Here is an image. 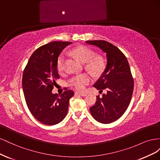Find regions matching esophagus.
I'll return each mask as SVG.
<instances>
[{
    "instance_id": "esophagus-1",
    "label": "esophagus",
    "mask_w": 160,
    "mask_h": 160,
    "mask_svg": "<svg viewBox=\"0 0 160 160\" xmlns=\"http://www.w3.org/2000/svg\"><path fill=\"white\" fill-rule=\"evenodd\" d=\"M75 95H79V96H86V95H87L86 93H79V92H75Z\"/></svg>"
}]
</instances>
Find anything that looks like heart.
<instances>
[{"mask_svg":"<svg viewBox=\"0 0 160 160\" xmlns=\"http://www.w3.org/2000/svg\"><path fill=\"white\" fill-rule=\"evenodd\" d=\"M70 53L81 62H86V68L93 74L98 75L103 71L105 67L103 59L100 56H93V52L88 47L83 46L75 47L70 51ZM65 62V55L62 53L57 60V69L59 72L64 71ZM91 81V77L89 74L81 73L71 77L68 81V85L77 91H83Z\"/></svg>","mask_w":160,"mask_h":160,"instance_id":"obj_1","label":"heart"}]
</instances>
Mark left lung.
<instances>
[{"label": "left lung", "mask_w": 160, "mask_h": 160, "mask_svg": "<svg viewBox=\"0 0 160 160\" xmlns=\"http://www.w3.org/2000/svg\"><path fill=\"white\" fill-rule=\"evenodd\" d=\"M106 53L107 66L93 87L101 92L107 91L89 108L93 118L102 123H110L122 117L132 99L134 82L126 57L117 47L105 41H88Z\"/></svg>", "instance_id": "8db88e82"}]
</instances>
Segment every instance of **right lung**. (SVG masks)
<instances>
[{
    "label": "right lung",
    "instance_id": "obj_1",
    "mask_svg": "<svg viewBox=\"0 0 160 160\" xmlns=\"http://www.w3.org/2000/svg\"><path fill=\"white\" fill-rule=\"evenodd\" d=\"M72 42L53 41L38 48L31 56L23 71L22 85L27 107L41 123L52 125L67 115L73 91L67 90L61 96L52 90L59 79L57 60L61 51Z\"/></svg>",
    "mask_w": 160,
    "mask_h": 160
}]
</instances>
